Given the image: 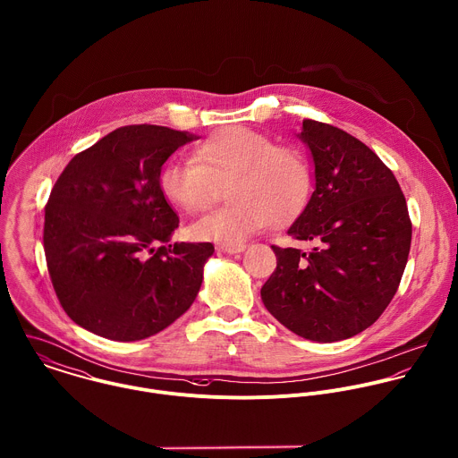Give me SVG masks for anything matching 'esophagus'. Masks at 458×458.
I'll return each mask as SVG.
<instances>
[{"instance_id":"esophagus-1","label":"esophagus","mask_w":458,"mask_h":458,"mask_svg":"<svg viewBox=\"0 0 458 458\" xmlns=\"http://www.w3.org/2000/svg\"><path fill=\"white\" fill-rule=\"evenodd\" d=\"M219 250L228 255H237V253H242L246 250V246L244 244H219Z\"/></svg>"}]
</instances>
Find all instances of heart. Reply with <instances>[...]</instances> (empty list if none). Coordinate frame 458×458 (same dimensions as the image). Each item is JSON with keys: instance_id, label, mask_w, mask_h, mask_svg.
<instances>
[{"instance_id": "obj_1", "label": "heart", "mask_w": 458, "mask_h": 458, "mask_svg": "<svg viewBox=\"0 0 458 458\" xmlns=\"http://www.w3.org/2000/svg\"><path fill=\"white\" fill-rule=\"evenodd\" d=\"M230 181L228 196L235 203L198 219L191 226L194 239L241 244L275 223L295 219L311 194L304 154L242 125L216 131L194 148L192 159H172L159 172L163 196L189 214L203 212Z\"/></svg>"}]
</instances>
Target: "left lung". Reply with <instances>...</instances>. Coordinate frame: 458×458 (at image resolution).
Wrapping results in <instances>:
<instances>
[{"instance_id":"left-lung-1","label":"left lung","mask_w":458,"mask_h":458,"mask_svg":"<svg viewBox=\"0 0 458 458\" xmlns=\"http://www.w3.org/2000/svg\"><path fill=\"white\" fill-rule=\"evenodd\" d=\"M315 191L288 228L311 253L277 248L262 286L269 313L292 333L320 344L347 340L387 308L403 275L412 225L393 172L349 132L304 120Z\"/></svg>"}]
</instances>
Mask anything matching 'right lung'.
I'll list each match as a JSON object with an SVG mask.
<instances>
[{
	"mask_svg": "<svg viewBox=\"0 0 458 458\" xmlns=\"http://www.w3.org/2000/svg\"><path fill=\"white\" fill-rule=\"evenodd\" d=\"M198 140L163 125H125L65 166L46 205L44 251L65 313L114 342L148 338L194 302L210 242L168 244L179 216L159 172Z\"/></svg>",
	"mask_w": 458,
	"mask_h": 458,
	"instance_id": "1",
	"label": "right lung"
}]
</instances>
